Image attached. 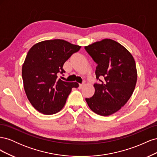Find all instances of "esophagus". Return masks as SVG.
I'll return each instance as SVG.
<instances>
[{
    "mask_svg": "<svg viewBox=\"0 0 157 157\" xmlns=\"http://www.w3.org/2000/svg\"><path fill=\"white\" fill-rule=\"evenodd\" d=\"M84 86V83H82V84H79V88L81 89L83 86Z\"/></svg>",
    "mask_w": 157,
    "mask_h": 157,
    "instance_id": "obj_1",
    "label": "esophagus"
}]
</instances>
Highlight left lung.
Wrapping results in <instances>:
<instances>
[{"instance_id":"obj_1","label":"left lung","mask_w":157,"mask_h":157,"mask_svg":"<svg viewBox=\"0 0 157 157\" xmlns=\"http://www.w3.org/2000/svg\"><path fill=\"white\" fill-rule=\"evenodd\" d=\"M84 48L98 64L96 75L100 81L94 84V96L86 101L95 113L111 115L124 106L134 92L137 77L135 60L126 48L112 39L96 42Z\"/></svg>"}]
</instances>
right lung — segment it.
<instances>
[{"instance_id":"obj_1","label":"right lung","mask_w":157,"mask_h":157,"mask_svg":"<svg viewBox=\"0 0 157 157\" xmlns=\"http://www.w3.org/2000/svg\"><path fill=\"white\" fill-rule=\"evenodd\" d=\"M81 46L61 40H44L33 45L22 66L23 86L35 109L44 115L61 111L77 82L63 81L58 77L65 71L64 63Z\"/></svg>"}]
</instances>
